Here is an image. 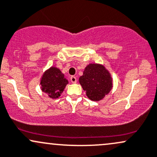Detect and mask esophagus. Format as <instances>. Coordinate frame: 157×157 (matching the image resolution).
Returning <instances> with one entry per match:
<instances>
[{
    "label": "esophagus",
    "instance_id": "1",
    "mask_svg": "<svg viewBox=\"0 0 157 157\" xmlns=\"http://www.w3.org/2000/svg\"><path fill=\"white\" fill-rule=\"evenodd\" d=\"M70 80H71V82H72V83H76V82H77L76 77L71 76V77H70Z\"/></svg>",
    "mask_w": 157,
    "mask_h": 157
}]
</instances>
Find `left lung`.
<instances>
[{
	"label": "left lung",
	"instance_id": "1",
	"mask_svg": "<svg viewBox=\"0 0 157 157\" xmlns=\"http://www.w3.org/2000/svg\"><path fill=\"white\" fill-rule=\"evenodd\" d=\"M79 82L86 96L93 101H100L112 89V77L103 65L90 63L85 68Z\"/></svg>",
	"mask_w": 157,
	"mask_h": 157
}]
</instances>
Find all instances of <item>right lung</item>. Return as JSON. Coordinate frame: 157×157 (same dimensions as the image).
Here are the masks:
<instances>
[{
	"label": "right lung",
	"mask_w": 157,
	"mask_h": 157,
	"mask_svg": "<svg viewBox=\"0 0 157 157\" xmlns=\"http://www.w3.org/2000/svg\"><path fill=\"white\" fill-rule=\"evenodd\" d=\"M68 80L59 68L52 66L46 70L40 79L41 90L52 99H57L63 92Z\"/></svg>",
	"instance_id": "1"
}]
</instances>
